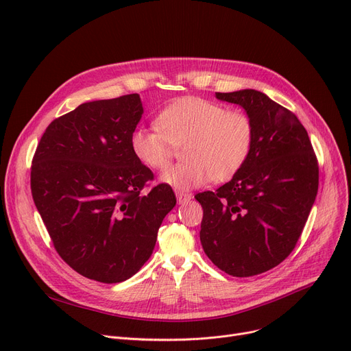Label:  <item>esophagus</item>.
<instances>
[{
  "label": "esophagus",
  "mask_w": 351,
  "mask_h": 351,
  "mask_svg": "<svg viewBox=\"0 0 351 351\" xmlns=\"http://www.w3.org/2000/svg\"><path fill=\"white\" fill-rule=\"evenodd\" d=\"M176 197H178V202L180 205L183 204H188V202L192 199V195L191 193H186V192H176Z\"/></svg>",
  "instance_id": "obj_1"
}]
</instances>
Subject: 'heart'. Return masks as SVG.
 Wrapping results in <instances>:
<instances>
[{"instance_id": "1", "label": "heart", "mask_w": 351, "mask_h": 351, "mask_svg": "<svg viewBox=\"0 0 351 351\" xmlns=\"http://www.w3.org/2000/svg\"><path fill=\"white\" fill-rule=\"evenodd\" d=\"M156 125L135 128L131 149L135 158L152 171H166L173 147H182L185 160L162 176L179 191L202 186L209 179L225 182L246 163L254 141L250 117L239 109L196 97L175 101L163 108Z\"/></svg>"}]
</instances>
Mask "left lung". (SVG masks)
<instances>
[{"instance_id":"left-lung-1","label":"left lung","mask_w":351,"mask_h":351,"mask_svg":"<svg viewBox=\"0 0 351 351\" xmlns=\"http://www.w3.org/2000/svg\"><path fill=\"white\" fill-rule=\"evenodd\" d=\"M241 105L254 128L252 152L232 180L195 196L204 208L200 242L234 278L261 274L296 246L319 189V165L307 131L261 90L216 92Z\"/></svg>"}]
</instances>
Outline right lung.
Instances as JSON below:
<instances>
[{
  "instance_id": "add662e5",
  "label": "right lung",
  "mask_w": 351,
  "mask_h": 351,
  "mask_svg": "<svg viewBox=\"0 0 351 351\" xmlns=\"http://www.w3.org/2000/svg\"><path fill=\"white\" fill-rule=\"evenodd\" d=\"M143 114L138 94L85 102L45 129L31 192L55 250L88 279L119 283L149 259L163 217L176 205L131 149Z\"/></svg>"
}]
</instances>
